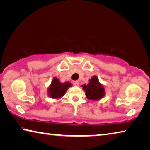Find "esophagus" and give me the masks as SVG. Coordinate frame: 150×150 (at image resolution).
Masks as SVG:
<instances>
[{"label":"esophagus","instance_id":"esophagus-1","mask_svg":"<svg viewBox=\"0 0 150 150\" xmlns=\"http://www.w3.org/2000/svg\"><path fill=\"white\" fill-rule=\"evenodd\" d=\"M73 85L74 86H79V82L77 81H75L73 82Z\"/></svg>","mask_w":150,"mask_h":150}]
</instances>
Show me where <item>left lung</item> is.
Returning a JSON list of instances; mask_svg holds the SVG:
<instances>
[{
  "instance_id": "obj_1",
  "label": "left lung",
  "mask_w": 150,
  "mask_h": 150,
  "mask_svg": "<svg viewBox=\"0 0 150 150\" xmlns=\"http://www.w3.org/2000/svg\"><path fill=\"white\" fill-rule=\"evenodd\" d=\"M82 87L85 91L86 96L89 100H99L105 95V88L98 82L96 76L91 79L88 84L82 85Z\"/></svg>"
}]
</instances>
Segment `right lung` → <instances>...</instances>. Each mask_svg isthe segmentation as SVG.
<instances>
[{
  "label": "right lung",
  "instance_id": "1",
  "mask_svg": "<svg viewBox=\"0 0 150 150\" xmlns=\"http://www.w3.org/2000/svg\"><path fill=\"white\" fill-rule=\"evenodd\" d=\"M71 86L70 83H60L59 79L54 77L52 81V85L48 89V94L53 98H59L65 95L66 91Z\"/></svg>",
  "mask_w": 150,
  "mask_h": 150
}]
</instances>
